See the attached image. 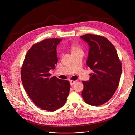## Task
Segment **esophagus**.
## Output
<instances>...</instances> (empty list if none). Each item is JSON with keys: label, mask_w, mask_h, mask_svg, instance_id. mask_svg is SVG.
Returning <instances> with one entry per match:
<instances>
[{"label": "esophagus", "mask_w": 135, "mask_h": 135, "mask_svg": "<svg viewBox=\"0 0 135 135\" xmlns=\"http://www.w3.org/2000/svg\"><path fill=\"white\" fill-rule=\"evenodd\" d=\"M77 82L76 80H70V84L72 85H74V84H75Z\"/></svg>", "instance_id": "1"}]
</instances>
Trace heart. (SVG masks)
<instances>
[{"label": "heart", "mask_w": 135, "mask_h": 135, "mask_svg": "<svg viewBox=\"0 0 135 135\" xmlns=\"http://www.w3.org/2000/svg\"><path fill=\"white\" fill-rule=\"evenodd\" d=\"M70 50L72 55H75L79 53H83V50L77 43L75 42L72 43L70 46Z\"/></svg>", "instance_id": "obj_1"}]
</instances>
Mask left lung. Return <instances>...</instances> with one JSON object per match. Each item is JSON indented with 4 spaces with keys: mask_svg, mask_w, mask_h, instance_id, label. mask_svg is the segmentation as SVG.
<instances>
[{
    "mask_svg": "<svg viewBox=\"0 0 135 135\" xmlns=\"http://www.w3.org/2000/svg\"><path fill=\"white\" fill-rule=\"evenodd\" d=\"M80 37L90 46L86 64L93 71L90 80L82 81V97L88 104L99 106L110 100L116 92L122 74V63L116 48L105 37L86 34Z\"/></svg>",
    "mask_w": 135,
    "mask_h": 135,
    "instance_id": "obj_1",
    "label": "left lung"
}]
</instances>
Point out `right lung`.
<instances>
[{
    "label": "right lung",
    "mask_w": 135,
    "mask_h": 135,
    "mask_svg": "<svg viewBox=\"0 0 135 135\" xmlns=\"http://www.w3.org/2000/svg\"><path fill=\"white\" fill-rule=\"evenodd\" d=\"M62 39H46L33 44L25 57L21 68L24 88L35 104L44 110L54 111L66 102L70 82L51 77L58 58L56 47Z\"/></svg>",
    "instance_id": "obj_1"
}]
</instances>
